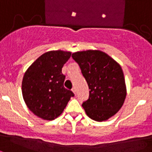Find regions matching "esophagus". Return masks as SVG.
<instances>
[{"label": "esophagus", "mask_w": 152, "mask_h": 152, "mask_svg": "<svg viewBox=\"0 0 152 152\" xmlns=\"http://www.w3.org/2000/svg\"><path fill=\"white\" fill-rule=\"evenodd\" d=\"M72 91H73V93H74V94H76V88H75V87H73L72 88Z\"/></svg>", "instance_id": "esophagus-1"}]
</instances>
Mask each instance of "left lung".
Masks as SVG:
<instances>
[{"label":"left lung","mask_w":152,"mask_h":152,"mask_svg":"<svg viewBox=\"0 0 152 152\" xmlns=\"http://www.w3.org/2000/svg\"><path fill=\"white\" fill-rule=\"evenodd\" d=\"M89 86V98L82 103L87 116L96 121H106L123 105L126 86L121 66L101 50L72 54Z\"/></svg>","instance_id":"left-lung-1"}]
</instances>
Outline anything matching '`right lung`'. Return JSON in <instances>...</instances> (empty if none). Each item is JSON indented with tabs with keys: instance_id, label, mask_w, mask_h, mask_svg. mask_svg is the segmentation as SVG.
<instances>
[{
	"instance_id": "right-lung-1",
	"label": "right lung",
	"mask_w": 152,
	"mask_h": 152,
	"mask_svg": "<svg viewBox=\"0 0 152 152\" xmlns=\"http://www.w3.org/2000/svg\"><path fill=\"white\" fill-rule=\"evenodd\" d=\"M71 53L51 50L44 53L31 64L23 75L22 94L27 106L39 117L52 121L63 113L75 94L66 89L63 65Z\"/></svg>"
}]
</instances>
